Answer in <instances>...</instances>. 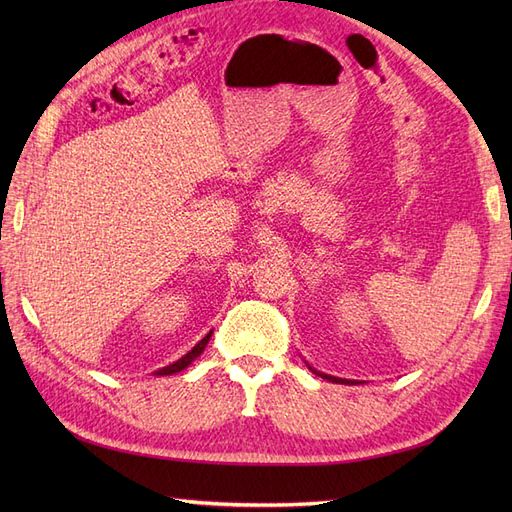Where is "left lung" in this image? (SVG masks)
I'll list each match as a JSON object with an SVG mask.
<instances>
[{
	"instance_id": "obj_1",
	"label": "left lung",
	"mask_w": 512,
	"mask_h": 512,
	"mask_svg": "<svg viewBox=\"0 0 512 512\" xmlns=\"http://www.w3.org/2000/svg\"><path fill=\"white\" fill-rule=\"evenodd\" d=\"M316 374H318V376H322L324 380H329V382H342V384H344V382H348V384H356L354 380H342V378H333V376H327V374H320V371H316Z\"/></svg>"
}]
</instances>
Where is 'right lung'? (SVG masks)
I'll return each mask as SVG.
<instances>
[{"label": "right lung", "mask_w": 512, "mask_h": 512, "mask_svg": "<svg viewBox=\"0 0 512 512\" xmlns=\"http://www.w3.org/2000/svg\"><path fill=\"white\" fill-rule=\"evenodd\" d=\"M209 337H211V333H207L203 339H200V342H198V344H196V346H194V348H192L188 354L181 356L179 361H175L173 365H168V367H162V369H158L156 374H158V376H173V374H177V371H181V369L188 367V365H190V363L196 359V356L205 350V346H207V342H209Z\"/></svg>", "instance_id": "add662e5"}]
</instances>
